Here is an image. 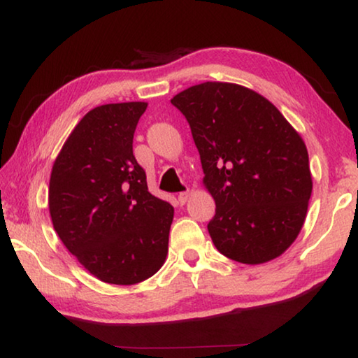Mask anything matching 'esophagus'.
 <instances>
[{"label":"esophagus","mask_w":358,"mask_h":358,"mask_svg":"<svg viewBox=\"0 0 358 358\" xmlns=\"http://www.w3.org/2000/svg\"><path fill=\"white\" fill-rule=\"evenodd\" d=\"M187 200H189V192H180V194L178 195V201L180 203V205H184Z\"/></svg>","instance_id":"1"}]
</instances>
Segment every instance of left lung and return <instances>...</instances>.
<instances>
[{
    "label": "left lung",
    "instance_id": "obj_1",
    "mask_svg": "<svg viewBox=\"0 0 358 358\" xmlns=\"http://www.w3.org/2000/svg\"><path fill=\"white\" fill-rule=\"evenodd\" d=\"M171 103L190 124L216 201L208 224L219 252L262 264L287 251L306 221L312 194L309 153L280 110L248 87L206 81Z\"/></svg>",
    "mask_w": 358,
    "mask_h": 358
}]
</instances>
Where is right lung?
<instances>
[{
  "label": "right lung",
  "mask_w": 358,
  "mask_h": 358,
  "mask_svg": "<svg viewBox=\"0 0 358 358\" xmlns=\"http://www.w3.org/2000/svg\"><path fill=\"white\" fill-rule=\"evenodd\" d=\"M147 102L87 112L56 158L49 213L59 238L101 282L136 285L160 271L174 208L148 192L133 153Z\"/></svg>",
  "instance_id": "1"
}]
</instances>
